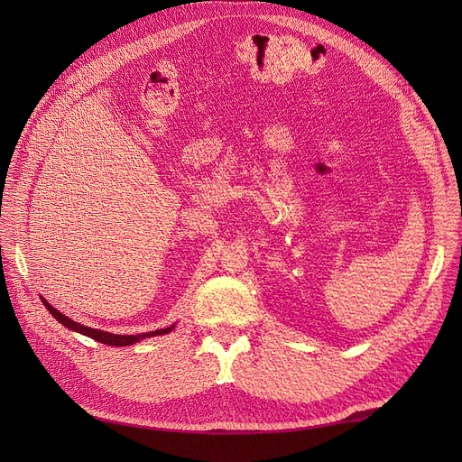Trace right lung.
<instances>
[{
    "instance_id": "add662e5",
    "label": "right lung",
    "mask_w": 462,
    "mask_h": 462,
    "mask_svg": "<svg viewBox=\"0 0 462 462\" xmlns=\"http://www.w3.org/2000/svg\"><path fill=\"white\" fill-rule=\"evenodd\" d=\"M41 300H42V305H44L48 310H51V314H52V317H54L60 324H63L65 328H69V329H72V331L82 333V335H86V337H91V338H95V341H99V343H103V345H110V346H129V345H134V343L142 341V338H150V337L164 335V333H170V331H172V329L176 328V324H172L170 328L155 329V331H150V333L116 335V333H108V331H101V329H93V328H88V326H82V324H79V322H75V320H70L69 317H65L63 312H60L58 309H54L51 303H48L44 298H41Z\"/></svg>"
}]
</instances>
